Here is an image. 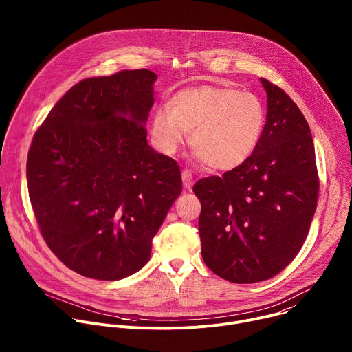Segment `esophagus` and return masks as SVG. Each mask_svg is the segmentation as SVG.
<instances>
[{
  "mask_svg": "<svg viewBox=\"0 0 352 352\" xmlns=\"http://www.w3.org/2000/svg\"><path fill=\"white\" fill-rule=\"evenodd\" d=\"M182 175V182H184V186L186 189H190L192 185H193V178H192V173L189 170H182L181 173Z\"/></svg>",
  "mask_w": 352,
  "mask_h": 352,
  "instance_id": "esophagus-1",
  "label": "esophagus"
}]
</instances>
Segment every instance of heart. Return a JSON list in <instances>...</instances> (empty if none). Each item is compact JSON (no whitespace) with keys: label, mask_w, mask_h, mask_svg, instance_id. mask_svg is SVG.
<instances>
[{"label":"heart","mask_w":352,"mask_h":352,"mask_svg":"<svg viewBox=\"0 0 352 352\" xmlns=\"http://www.w3.org/2000/svg\"><path fill=\"white\" fill-rule=\"evenodd\" d=\"M266 125L259 96L235 87L205 85L178 91L150 121L159 152L173 156L190 132L189 144L209 168L230 171L256 150Z\"/></svg>","instance_id":"obj_1"}]
</instances>
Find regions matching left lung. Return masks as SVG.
I'll use <instances>...</instances> for the list:
<instances>
[{"instance_id":"obj_1","label":"left lung","mask_w":352,"mask_h":352,"mask_svg":"<svg viewBox=\"0 0 352 352\" xmlns=\"http://www.w3.org/2000/svg\"><path fill=\"white\" fill-rule=\"evenodd\" d=\"M267 93L262 139L243 164L193 185L202 212L206 266L249 284L285 269L302 248L316 210L319 177L309 125L292 98L261 78Z\"/></svg>"}]
</instances>
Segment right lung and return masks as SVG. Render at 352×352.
I'll return each mask as SVG.
<instances>
[{
	"mask_svg": "<svg viewBox=\"0 0 352 352\" xmlns=\"http://www.w3.org/2000/svg\"><path fill=\"white\" fill-rule=\"evenodd\" d=\"M156 79L135 69L80 80L33 136L26 177L41 235L85 277L140 270L182 190L177 162L146 139Z\"/></svg>",
	"mask_w": 352,
	"mask_h": 352,
	"instance_id": "right-lung-1",
	"label": "right lung"
}]
</instances>
